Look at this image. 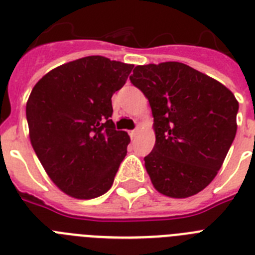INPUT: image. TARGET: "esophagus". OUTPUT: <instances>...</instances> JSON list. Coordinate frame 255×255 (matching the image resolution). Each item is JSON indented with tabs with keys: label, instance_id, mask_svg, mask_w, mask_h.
Returning <instances> with one entry per match:
<instances>
[{
	"label": "esophagus",
	"instance_id": "34e87169",
	"mask_svg": "<svg viewBox=\"0 0 255 255\" xmlns=\"http://www.w3.org/2000/svg\"><path fill=\"white\" fill-rule=\"evenodd\" d=\"M130 134V136H131V139H134L135 136H136V135L139 134V129H135V130H131V131L129 132Z\"/></svg>",
	"mask_w": 255,
	"mask_h": 255
}]
</instances>
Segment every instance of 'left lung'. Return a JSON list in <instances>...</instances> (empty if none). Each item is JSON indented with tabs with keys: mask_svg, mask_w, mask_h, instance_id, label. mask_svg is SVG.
Wrapping results in <instances>:
<instances>
[{
	"mask_svg": "<svg viewBox=\"0 0 255 255\" xmlns=\"http://www.w3.org/2000/svg\"><path fill=\"white\" fill-rule=\"evenodd\" d=\"M130 82L149 101L155 144L144 157L153 186L188 198L216 177L236 135L239 102L211 76L181 62L143 65Z\"/></svg>",
	"mask_w": 255,
	"mask_h": 255,
	"instance_id": "obj_1",
	"label": "left lung"
}]
</instances>
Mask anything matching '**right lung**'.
Wrapping results in <instances>:
<instances>
[{
    "label": "right lung",
    "instance_id": "right-lung-1",
    "mask_svg": "<svg viewBox=\"0 0 255 255\" xmlns=\"http://www.w3.org/2000/svg\"><path fill=\"white\" fill-rule=\"evenodd\" d=\"M132 67L88 56L51 70L33 88L26 102L31 147L65 194L93 199L114 184L130 138L115 128L111 98Z\"/></svg>",
    "mask_w": 255,
    "mask_h": 255
}]
</instances>
